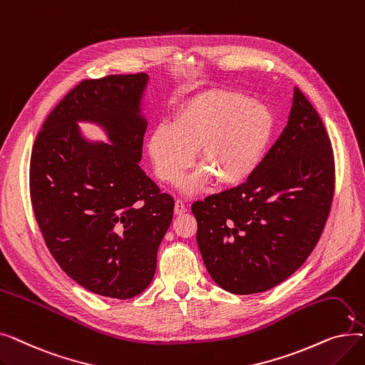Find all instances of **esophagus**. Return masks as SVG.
I'll use <instances>...</instances> for the list:
<instances>
[{
  "label": "esophagus",
  "mask_w": 365,
  "mask_h": 365,
  "mask_svg": "<svg viewBox=\"0 0 365 365\" xmlns=\"http://www.w3.org/2000/svg\"><path fill=\"white\" fill-rule=\"evenodd\" d=\"M186 205H185V202L182 201V200H176V202H175V213L176 215H183V213H186Z\"/></svg>",
  "instance_id": "esophagus-1"
}]
</instances>
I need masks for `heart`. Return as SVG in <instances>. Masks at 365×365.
Masks as SVG:
<instances>
[{
  "label": "heart",
  "mask_w": 365,
  "mask_h": 365,
  "mask_svg": "<svg viewBox=\"0 0 365 365\" xmlns=\"http://www.w3.org/2000/svg\"><path fill=\"white\" fill-rule=\"evenodd\" d=\"M274 134V115L264 105L237 91H212L183 105L171 124L153 127L148 155L157 178L179 183L195 163L201 168L182 189L201 192L213 178L232 186L250 178L260 165Z\"/></svg>",
  "instance_id": "b5f03b06"
}]
</instances>
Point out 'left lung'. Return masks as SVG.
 Here are the masks:
<instances>
[{"label": "left lung", "instance_id": "obj_1", "mask_svg": "<svg viewBox=\"0 0 365 365\" xmlns=\"http://www.w3.org/2000/svg\"><path fill=\"white\" fill-rule=\"evenodd\" d=\"M334 192V158L317 110L294 87L289 121L241 186L192 204L210 277L234 294L281 284L312 253Z\"/></svg>", "mask_w": 365, "mask_h": 365}]
</instances>
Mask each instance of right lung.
I'll return each instance as SVG.
<instances>
[{
  "instance_id": "right-lung-1",
  "label": "right lung",
  "mask_w": 365,
  "mask_h": 365,
  "mask_svg": "<svg viewBox=\"0 0 365 365\" xmlns=\"http://www.w3.org/2000/svg\"><path fill=\"white\" fill-rule=\"evenodd\" d=\"M148 73L86 80L59 102L31 155V201L54 260L86 290L130 299L150 284L175 200L140 168ZM98 125L109 144L88 140Z\"/></svg>"
}]
</instances>
